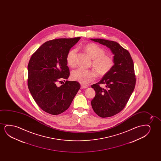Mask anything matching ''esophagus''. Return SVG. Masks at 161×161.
Returning a JSON list of instances; mask_svg holds the SVG:
<instances>
[{"label": "esophagus", "instance_id": "esophagus-1", "mask_svg": "<svg viewBox=\"0 0 161 161\" xmlns=\"http://www.w3.org/2000/svg\"><path fill=\"white\" fill-rule=\"evenodd\" d=\"M81 89H86V88H87V87L86 86H84V85H81Z\"/></svg>", "mask_w": 161, "mask_h": 161}]
</instances>
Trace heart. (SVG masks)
<instances>
[{"instance_id":"heart-1","label":"heart","mask_w":161,"mask_h":161,"mask_svg":"<svg viewBox=\"0 0 161 161\" xmlns=\"http://www.w3.org/2000/svg\"><path fill=\"white\" fill-rule=\"evenodd\" d=\"M84 50L93 59L92 66L95 72L99 76H104L110 71L114 65L112 58L105 54V51L101 47L94 43L88 44ZM77 51L73 49L69 52L66 56V62L70 66H74L76 63ZM71 79L82 85H87L95 80V73L82 68L73 70L71 74Z\"/></svg>"}]
</instances>
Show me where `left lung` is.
<instances>
[{"instance_id":"left-lung-1","label":"left lung","mask_w":161,"mask_h":161,"mask_svg":"<svg viewBox=\"0 0 161 161\" xmlns=\"http://www.w3.org/2000/svg\"><path fill=\"white\" fill-rule=\"evenodd\" d=\"M91 40L107 47L114 54L112 70L98 83L91 85L96 92L91 101L94 112L102 118L112 117L123 109L134 91V63L129 52L118 43L100 38ZM101 84H105L106 88H101Z\"/></svg>"}]
</instances>
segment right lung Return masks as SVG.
I'll return each instance as SVG.
<instances>
[{
	"label": "right lung",
	"instance_id": "right-lung-1",
	"mask_svg": "<svg viewBox=\"0 0 161 161\" xmlns=\"http://www.w3.org/2000/svg\"><path fill=\"white\" fill-rule=\"evenodd\" d=\"M80 37L59 38L42 44L31 56L28 64V87L38 106L52 115L68 109L80 88L77 81H69L66 56ZM63 79L65 83L57 85Z\"/></svg>",
	"mask_w": 161,
	"mask_h": 161
}]
</instances>
